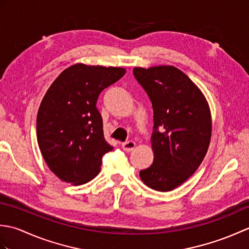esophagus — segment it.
I'll return each instance as SVG.
<instances>
[{"label": "esophagus", "mask_w": 249, "mask_h": 249, "mask_svg": "<svg viewBox=\"0 0 249 249\" xmlns=\"http://www.w3.org/2000/svg\"><path fill=\"white\" fill-rule=\"evenodd\" d=\"M122 147H123L126 152H131L136 147V143L134 141H126L122 143Z\"/></svg>", "instance_id": "34e87169"}]
</instances>
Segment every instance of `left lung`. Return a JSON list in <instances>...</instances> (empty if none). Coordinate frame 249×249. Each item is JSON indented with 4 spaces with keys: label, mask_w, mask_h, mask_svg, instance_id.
<instances>
[{
    "label": "left lung",
    "mask_w": 249,
    "mask_h": 249,
    "mask_svg": "<svg viewBox=\"0 0 249 249\" xmlns=\"http://www.w3.org/2000/svg\"><path fill=\"white\" fill-rule=\"evenodd\" d=\"M134 76L152 103L154 160L141 181L170 192L192 177L208 152L212 118L208 100L187 75L171 65L135 67Z\"/></svg>",
    "instance_id": "obj_1"
}]
</instances>
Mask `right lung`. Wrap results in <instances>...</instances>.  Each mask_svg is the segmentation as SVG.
<instances>
[{"label":"right lung","instance_id":"obj_1","mask_svg":"<svg viewBox=\"0 0 249 249\" xmlns=\"http://www.w3.org/2000/svg\"><path fill=\"white\" fill-rule=\"evenodd\" d=\"M125 72L123 67L78 63L46 92L37 113V142L47 166L63 182H89L100 171L102 157L113 149L105 140L96 103L103 89Z\"/></svg>","mask_w":249,"mask_h":249}]
</instances>
